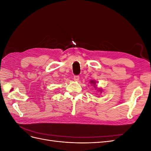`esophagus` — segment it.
Here are the masks:
<instances>
[{
  "instance_id": "esophagus-1",
  "label": "esophagus",
  "mask_w": 151,
  "mask_h": 151,
  "mask_svg": "<svg viewBox=\"0 0 151 151\" xmlns=\"http://www.w3.org/2000/svg\"><path fill=\"white\" fill-rule=\"evenodd\" d=\"M73 79H74V80L75 81H78L79 80V76H74V78Z\"/></svg>"
}]
</instances>
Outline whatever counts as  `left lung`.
I'll list each match as a JSON object with an SVG mask.
<instances>
[{"label": "left lung", "instance_id": "obj_1", "mask_svg": "<svg viewBox=\"0 0 151 151\" xmlns=\"http://www.w3.org/2000/svg\"><path fill=\"white\" fill-rule=\"evenodd\" d=\"M91 83H93V84H94V85L96 84H95V83H94H94H93V81H91Z\"/></svg>", "mask_w": 151, "mask_h": 151}]
</instances>
